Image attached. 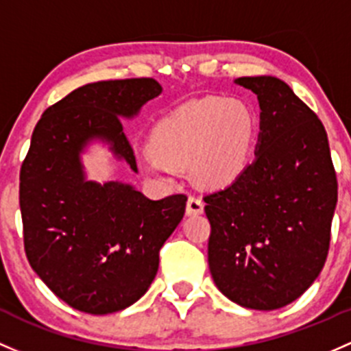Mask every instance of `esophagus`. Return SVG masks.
<instances>
[{
	"label": "esophagus",
	"mask_w": 351,
	"mask_h": 351,
	"mask_svg": "<svg viewBox=\"0 0 351 351\" xmlns=\"http://www.w3.org/2000/svg\"><path fill=\"white\" fill-rule=\"evenodd\" d=\"M202 211H204V202H202L199 197L189 196V199H187V206H186L187 216L202 215Z\"/></svg>",
	"instance_id": "1"
}]
</instances>
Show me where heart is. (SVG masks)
<instances>
[{
  "label": "heart",
  "mask_w": 351,
  "mask_h": 351,
  "mask_svg": "<svg viewBox=\"0 0 351 351\" xmlns=\"http://www.w3.org/2000/svg\"><path fill=\"white\" fill-rule=\"evenodd\" d=\"M255 117L240 99L208 96L191 101L154 126L143 155L147 171H187L202 187L234 182L250 162Z\"/></svg>",
  "instance_id": "b5f03b06"
}]
</instances>
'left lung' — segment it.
Here are the masks:
<instances>
[{
	"label": "left lung",
	"mask_w": 351,
	"mask_h": 351,
	"mask_svg": "<svg viewBox=\"0 0 351 351\" xmlns=\"http://www.w3.org/2000/svg\"><path fill=\"white\" fill-rule=\"evenodd\" d=\"M255 93V158L204 197L209 272L234 304L274 311L301 298L326 262L338 184L319 118L274 75L238 77Z\"/></svg>",
	"instance_id": "left-lung-1"
}]
</instances>
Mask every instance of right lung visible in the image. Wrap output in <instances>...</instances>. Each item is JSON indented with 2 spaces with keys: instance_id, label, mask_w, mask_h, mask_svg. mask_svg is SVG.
I'll use <instances>...</instances> for the list:
<instances>
[{
  "instance_id": "obj_1",
  "label": "right lung",
  "mask_w": 351,
  "mask_h": 351,
  "mask_svg": "<svg viewBox=\"0 0 351 351\" xmlns=\"http://www.w3.org/2000/svg\"><path fill=\"white\" fill-rule=\"evenodd\" d=\"M162 93L155 79L99 81L43 111L20 172L27 258L71 308L111 314L135 304L154 282L158 250L182 219V194L149 199L121 180L88 179L82 155L106 145L136 172L121 120Z\"/></svg>"
}]
</instances>
